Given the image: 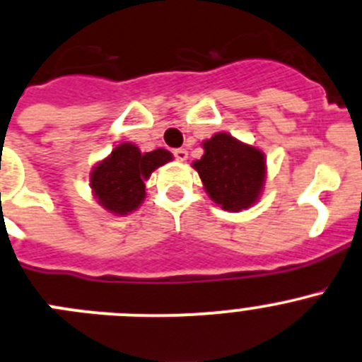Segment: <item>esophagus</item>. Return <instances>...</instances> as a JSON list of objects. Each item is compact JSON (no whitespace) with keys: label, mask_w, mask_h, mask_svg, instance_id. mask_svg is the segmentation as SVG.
Instances as JSON below:
<instances>
[{"label":"esophagus","mask_w":362,"mask_h":362,"mask_svg":"<svg viewBox=\"0 0 362 362\" xmlns=\"http://www.w3.org/2000/svg\"><path fill=\"white\" fill-rule=\"evenodd\" d=\"M173 156H175V159L180 160V163H184V160H187L189 153L185 148H177V150H173Z\"/></svg>","instance_id":"1"}]
</instances>
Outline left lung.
I'll list each match as a JSON object with an SVG mask.
<instances>
[{
	"label": "left lung",
	"instance_id": "8db88e82",
	"mask_svg": "<svg viewBox=\"0 0 362 362\" xmlns=\"http://www.w3.org/2000/svg\"><path fill=\"white\" fill-rule=\"evenodd\" d=\"M205 153L192 163L205 191L223 210L238 212L258 199L265 184V156L226 132L203 141Z\"/></svg>",
	"mask_w": 362,
	"mask_h": 362
}]
</instances>
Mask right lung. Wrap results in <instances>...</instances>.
<instances>
[{"instance_id": "1", "label": "right lung", "mask_w": 362, "mask_h": 362, "mask_svg": "<svg viewBox=\"0 0 362 362\" xmlns=\"http://www.w3.org/2000/svg\"><path fill=\"white\" fill-rule=\"evenodd\" d=\"M171 159L173 156L164 148L141 153L132 143H120L90 173L93 194L104 209L125 216L145 199V180L152 171Z\"/></svg>"}]
</instances>
